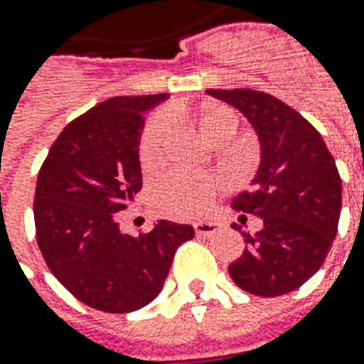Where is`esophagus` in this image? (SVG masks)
<instances>
[{
	"instance_id": "1",
	"label": "esophagus",
	"mask_w": 364,
	"mask_h": 364,
	"mask_svg": "<svg viewBox=\"0 0 364 364\" xmlns=\"http://www.w3.org/2000/svg\"><path fill=\"white\" fill-rule=\"evenodd\" d=\"M217 230V225H213V223H205V220L195 223V235L197 236H213Z\"/></svg>"
}]
</instances>
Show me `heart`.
<instances>
[{"mask_svg":"<svg viewBox=\"0 0 364 364\" xmlns=\"http://www.w3.org/2000/svg\"><path fill=\"white\" fill-rule=\"evenodd\" d=\"M200 129L213 144L230 141L238 132V116L228 106H213L200 114ZM173 136V118L167 112H159L147 122L139 136V161L144 167L161 164L167 144ZM218 181L213 177L187 175L181 171L165 175L157 183V199L165 213L173 217H197L203 215L215 199Z\"/></svg>","mask_w":364,"mask_h":364,"instance_id":"heart-1","label":"heart"}]
</instances>
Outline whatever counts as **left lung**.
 <instances>
[{"label":"left lung","mask_w":364,"mask_h":364,"mask_svg":"<svg viewBox=\"0 0 364 364\" xmlns=\"http://www.w3.org/2000/svg\"><path fill=\"white\" fill-rule=\"evenodd\" d=\"M207 92L242 112L262 146L254 187L230 205L260 217L264 226L252 235L232 225L248 246L228 266V274L252 296L294 291L323 266L337 235L341 177L335 159L321 134L276 96L252 88H208Z\"/></svg>","instance_id":"1"}]
</instances>
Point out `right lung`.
<instances>
[{
    "label": "right lung",
    "mask_w": 364,
    "mask_h": 364,
    "mask_svg": "<svg viewBox=\"0 0 364 364\" xmlns=\"http://www.w3.org/2000/svg\"><path fill=\"white\" fill-rule=\"evenodd\" d=\"M167 94L116 96L65 126L41 165L33 200L35 236L53 276L82 304L129 314L164 288L191 225L159 220L122 235L120 213L141 189L138 144L146 110Z\"/></svg>",
    "instance_id": "1"
}]
</instances>
